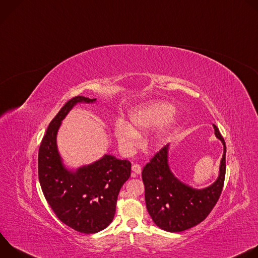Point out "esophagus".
Instances as JSON below:
<instances>
[{
  "label": "esophagus",
  "instance_id": "obj_1",
  "mask_svg": "<svg viewBox=\"0 0 258 258\" xmlns=\"http://www.w3.org/2000/svg\"><path fill=\"white\" fill-rule=\"evenodd\" d=\"M132 170H133V174H132L133 176H136L137 174H140L142 172V168L139 164H134L132 166Z\"/></svg>",
  "mask_w": 258,
  "mask_h": 258
}]
</instances>
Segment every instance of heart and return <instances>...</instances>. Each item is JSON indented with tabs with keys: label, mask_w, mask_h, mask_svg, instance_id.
I'll list each match as a JSON object with an SVG mask.
<instances>
[{
	"label": "heart",
	"mask_w": 258,
	"mask_h": 258,
	"mask_svg": "<svg viewBox=\"0 0 258 258\" xmlns=\"http://www.w3.org/2000/svg\"><path fill=\"white\" fill-rule=\"evenodd\" d=\"M173 113L174 108L167 103H154L148 107L134 110L130 116V124L118 121L114 127V136L120 150L124 153H132L138 146L140 131L165 122Z\"/></svg>",
	"instance_id": "obj_1"
}]
</instances>
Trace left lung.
Listing matches in <instances>:
<instances>
[{"label":"left lung","instance_id":"obj_1","mask_svg":"<svg viewBox=\"0 0 258 258\" xmlns=\"http://www.w3.org/2000/svg\"><path fill=\"white\" fill-rule=\"evenodd\" d=\"M213 126L215 136L224 144V155L218 178L210 187L196 190L174 177L167 163L168 144L155 153L143 168L147 209L156 226L164 231L177 233L197 226L208 216L222 194L227 148L217 126Z\"/></svg>","mask_w":258,"mask_h":258}]
</instances>
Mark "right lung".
<instances>
[{"label": "right lung", "mask_w": 258, "mask_h": 258, "mask_svg": "<svg viewBox=\"0 0 258 258\" xmlns=\"http://www.w3.org/2000/svg\"><path fill=\"white\" fill-rule=\"evenodd\" d=\"M94 101L84 96L69 99L50 122L39 150V179L47 202L63 224L84 234L98 233L112 222L132 166L128 160L105 155L76 172L63 167L56 145L61 120L77 103Z\"/></svg>", "instance_id": "right-lung-1"}]
</instances>
